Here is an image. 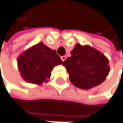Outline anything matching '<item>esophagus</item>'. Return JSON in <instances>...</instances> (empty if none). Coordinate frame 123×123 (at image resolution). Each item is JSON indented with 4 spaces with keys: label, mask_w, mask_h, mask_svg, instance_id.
<instances>
[{
    "label": "esophagus",
    "mask_w": 123,
    "mask_h": 123,
    "mask_svg": "<svg viewBox=\"0 0 123 123\" xmlns=\"http://www.w3.org/2000/svg\"><path fill=\"white\" fill-rule=\"evenodd\" d=\"M66 58H67V57L65 56V55H63V56H61V60L62 61L64 62L65 60H66Z\"/></svg>",
    "instance_id": "1"
}]
</instances>
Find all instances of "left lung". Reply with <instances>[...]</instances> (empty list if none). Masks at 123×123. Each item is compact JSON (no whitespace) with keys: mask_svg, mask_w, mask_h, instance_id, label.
Instances as JSON below:
<instances>
[{"mask_svg":"<svg viewBox=\"0 0 123 123\" xmlns=\"http://www.w3.org/2000/svg\"><path fill=\"white\" fill-rule=\"evenodd\" d=\"M109 62L99 51L89 45L76 44L62 65L68 72L71 83L79 88L88 90L106 79L110 71Z\"/></svg>","mask_w":123,"mask_h":123,"instance_id":"left-lung-1","label":"left lung"}]
</instances>
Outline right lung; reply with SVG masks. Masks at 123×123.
I'll return each mask as SVG.
<instances>
[{"label": "right lung", "instance_id": "obj_1", "mask_svg": "<svg viewBox=\"0 0 123 123\" xmlns=\"http://www.w3.org/2000/svg\"><path fill=\"white\" fill-rule=\"evenodd\" d=\"M62 61L56 51L40 42L18 55V69L26 82L37 85L47 83L55 66L61 65Z\"/></svg>", "mask_w": 123, "mask_h": 123}]
</instances>
